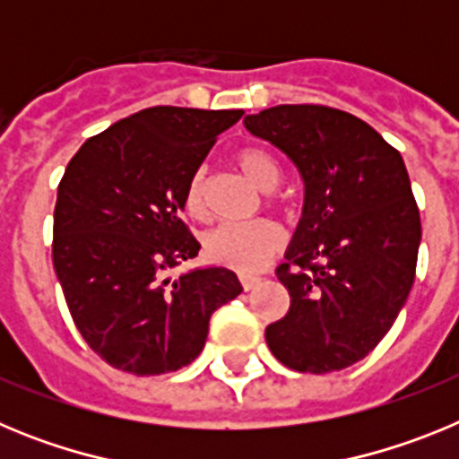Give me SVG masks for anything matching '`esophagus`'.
<instances>
[{"instance_id": "34e87169", "label": "esophagus", "mask_w": 459, "mask_h": 459, "mask_svg": "<svg viewBox=\"0 0 459 459\" xmlns=\"http://www.w3.org/2000/svg\"><path fill=\"white\" fill-rule=\"evenodd\" d=\"M259 282H262V280H259L257 275H246V273L241 275V285H243V290H246V291L255 290V287H257Z\"/></svg>"}]
</instances>
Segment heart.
I'll return each mask as SVG.
<instances>
[{
    "label": "heart",
    "instance_id": "b5f03b06",
    "mask_svg": "<svg viewBox=\"0 0 459 459\" xmlns=\"http://www.w3.org/2000/svg\"><path fill=\"white\" fill-rule=\"evenodd\" d=\"M237 165L259 190L271 193L282 181V168L269 152L257 147L241 149ZM206 169L197 168L190 174L184 193V206L190 218H206ZM282 246L278 227L269 221L221 225L204 237V253L211 262L237 271H257L273 257Z\"/></svg>",
    "mask_w": 459,
    "mask_h": 459
}]
</instances>
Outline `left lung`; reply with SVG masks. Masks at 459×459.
<instances>
[{
	"label": "left lung",
	"mask_w": 459,
	"mask_h": 459,
	"mask_svg": "<svg viewBox=\"0 0 459 459\" xmlns=\"http://www.w3.org/2000/svg\"><path fill=\"white\" fill-rule=\"evenodd\" d=\"M243 124L303 181L301 221L278 266L290 312L266 326V344L296 372L350 368L388 333L416 275L420 216L403 156L324 105H275Z\"/></svg>",
	"instance_id": "obj_1"
}]
</instances>
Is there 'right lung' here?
<instances>
[{"mask_svg":"<svg viewBox=\"0 0 459 459\" xmlns=\"http://www.w3.org/2000/svg\"><path fill=\"white\" fill-rule=\"evenodd\" d=\"M243 109L158 105L89 137L56 190L52 262L73 322L109 366L165 375L202 354L211 315L243 291L227 266L197 257L184 225L190 174Z\"/></svg>","mask_w":459,"mask_h":459,"instance_id":"1","label":"right lung"}]
</instances>
